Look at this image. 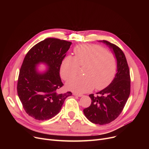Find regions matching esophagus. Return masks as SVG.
I'll return each mask as SVG.
<instances>
[{"instance_id": "34e87169", "label": "esophagus", "mask_w": 149, "mask_h": 149, "mask_svg": "<svg viewBox=\"0 0 149 149\" xmlns=\"http://www.w3.org/2000/svg\"><path fill=\"white\" fill-rule=\"evenodd\" d=\"M73 95H75V96L79 97H82L83 95V94H81V93H74Z\"/></svg>"}]
</instances>
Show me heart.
<instances>
[{
	"label": "heart",
	"mask_w": 149,
	"mask_h": 149,
	"mask_svg": "<svg viewBox=\"0 0 149 149\" xmlns=\"http://www.w3.org/2000/svg\"><path fill=\"white\" fill-rule=\"evenodd\" d=\"M75 57L68 56L60 66V75L68 80L75 76L79 66H84L82 77H76L66 83L68 89L78 93L101 89L111 82L116 73L117 60L115 55L97 45L82 44L74 48Z\"/></svg>",
	"instance_id": "obj_1"
}]
</instances>
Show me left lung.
<instances>
[{"label":"left lung","mask_w":149,"mask_h":149,"mask_svg":"<svg viewBox=\"0 0 149 149\" xmlns=\"http://www.w3.org/2000/svg\"><path fill=\"white\" fill-rule=\"evenodd\" d=\"M113 49L117 60V72L111 83L97 93L90 94L92 102L84 109L86 117L92 123L104 125L118 117L126 105L130 93V76L127 60L123 51L115 44L101 41Z\"/></svg>","instance_id":"1"}]
</instances>
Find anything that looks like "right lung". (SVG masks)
I'll list each match as a JSON object with an SVG mask.
<instances>
[{"label":"right lung","instance_id":"1","mask_svg":"<svg viewBox=\"0 0 149 149\" xmlns=\"http://www.w3.org/2000/svg\"><path fill=\"white\" fill-rule=\"evenodd\" d=\"M72 42L48 38L34 45L26 54L21 66L17 94L26 113L37 120H47L58 114L71 92L60 93L63 84L60 77L61 62ZM45 62L49 66L38 73L36 65Z\"/></svg>","mask_w":149,"mask_h":149}]
</instances>
